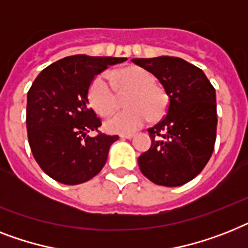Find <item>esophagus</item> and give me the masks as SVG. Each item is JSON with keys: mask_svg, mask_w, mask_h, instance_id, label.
<instances>
[{"mask_svg": "<svg viewBox=\"0 0 248 248\" xmlns=\"http://www.w3.org/2000/svg\"><path fill=\"white\" fill-rule=\"evenodd\" d=\"M134 134H121L120 139H132Z\"/></svg>", "mask_w": 248, "mask_h": 248, "instance_id": "obj_1", "label": "esophagus"}]
</instances>
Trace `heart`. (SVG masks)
Wrapping results in <instances>:
<instances>
[{"label":"heart","mask_w":248,"mask_h":248,"mask_svg":"<svg viewBox=\"0 0 248 248\" xmlns=\"http://www.w3.org/2000/svg\"><path fill=\"white\" fill-rule=\"evenodd\" d=\"M120 93L131 92L126 104L130 109L118 112L106 121L104 127L112 134H131L142 127L149 117L159 120L166 113L168 95L162 86L155 84L152 72L140 66H127L112 74ZM90 106L100 116H108L116 109L117 95L104 75L96 76L88 90Z\"/></svg>","instance_id":"b5f03b06"}]
</instances>
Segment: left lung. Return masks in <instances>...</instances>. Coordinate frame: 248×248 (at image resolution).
Instances as JSON below:
<instances>
[{
    "instance_id": "left-lung-1",
    "label": "left lung",
    "mask_w": 248,
    "mask_h": 248,
    "mask_svg": "<svg viewBox=\"0 0 248 248\" xmlns=\"http://www.w3.org/2000/svg\"><path fill=\"white\" fill-rule=\"evenodd\" d=\"M158 78L170 96L167 116L149 128L152 146L139 156L152 182L182 186L204 170L217 138L215 89L201 68L178 57L132 58Z\"/></svg>"
}]
</instances>
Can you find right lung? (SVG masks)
I'll return each instance as SVG.
<instances>
[{"mask_svg":"<svg viewBox=\"0 0 248 248\" xmlns=\"http://www.w3.org/2000/svg\"><path fill=\"white\" fill-rule=\"evenodd\" d=\"M126 60L68 56L34 80L26 96L28 140L34 159L51 178L78 185L102 170L118 136L88 135L102 124L89 107L88 90L98 74Z\"/></svg>","mask_w":248,"mask_h":248,"instance_id":"1","label":"right lung"}]
</instances>
